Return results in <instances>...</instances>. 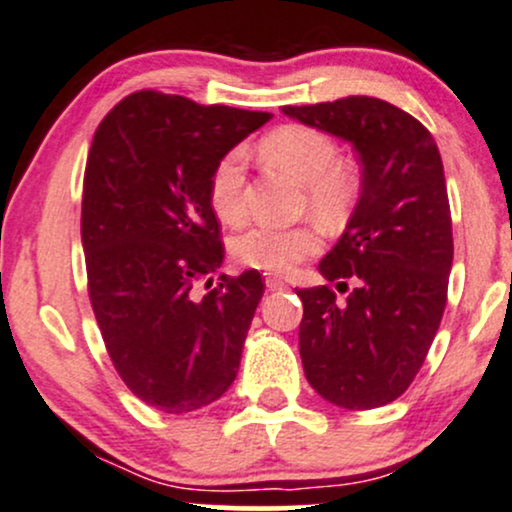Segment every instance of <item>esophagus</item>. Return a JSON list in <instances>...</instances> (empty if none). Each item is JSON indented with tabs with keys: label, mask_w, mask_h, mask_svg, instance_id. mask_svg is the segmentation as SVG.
I'll list each match as a JSON object with an SVG mask.
<instances>
[{
	"label": "esophagus",
	"mask_w": 512,
	"mask_h": 512,
	"mask_svg": "<svg viewBox=\"0 0 512 512\" xmlns=\"http://www.w3.org/2000/svg\"><path fill=\"white\" fill-rule=\"evenodd\" d=\"M264 283H267L269 290H283V288H286V281H283V278H278V276H267V278H264Z\"/></svg>",
	"instance_id": "34e87169"
}]
</instances>
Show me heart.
Wrapping results in <instances>:
<instances>
[{"mask_svg": "<svg viewBox=\"0 0 512 512\" xmlns=\"http://www.w3.org/2000/svg\"><path fill=\"white\" fill-rule=\"evenodd\" d=\"M260 155L271 167L304 186L309 210L321 222L338 224L345 219L357 196V179L340 163V146L328 134L312 127L286 125L262 139ZM208 196L215 215L226 224H238L245 217V153L241 148L224 153L212 167ZM319 248L321 238L314 226L281 229L255 224L231 243L238 262L269 274H286Z\"/></svg>", "mask_w": 512, "mask_h": 512, "instance_id": "obj_1", "label": "heart"}]
</instances>
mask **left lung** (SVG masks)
Instances as JSON below:
<instances>
[{"label":"left lung","mask_w":512,"mask_h":512,"mask_svg":"<svg viewBox=\"0 0 512 512\" xmlns=\"http://www.w3.org/2000/svg\"><path fill=\"white\" fill-rule=\"evenodd\" d=\"M283 113L352 144L361 163L357 208L319 262L347 297L297 290L304 375L335 406L378 409L413 383L446 307L454 236L442 158L413 115L373 96Z\"/></svg>","instance_id":"left-lung-1"}]
</instances>
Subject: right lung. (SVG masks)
Masks as SVG:
<instances>
[{
  "instance_id": "obj_1",
  "label": "right lung",
  "mask_w": 512,
  "mask_h": 512,
  "mask_svg": "<svg viewBox=\"0 0 512 512\" xmlns=\"http://www.w3.org/2000/svg\"><path fill=\"white\" fill-rule=\"evenodd\" d=\"M271 113L134 92L96 129L84 170L82 248L89 300L115 371L148 406L189 413L236 380L262 300L257 269L219 276L212 167Z\"/></svg>"
}]
</instances>
